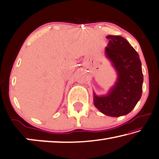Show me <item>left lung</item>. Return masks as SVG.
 I'll list each match as a JSON object with an SVG mask.
<instances>
[{
  "label": "left lung",
  "mask_w": 159,
  "mask_h": 159,
  "mask_svg": "<svg viewBox=\"0 0 159 159\" xmlns=\"http://www.w3.org/2000/svg\"><path fill=\"white\" fill-rule=\"evenodd\" d=\"M106 54L118 72V81L106 97L94 94V106L101 113L112 117L129 113L142 93V63L135 49L120 36L108 35Z\"/></svg>",
  "instance_id": "1"
}]
</instances>
